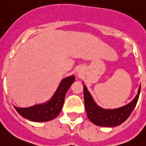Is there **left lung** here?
<instances>
[{
	"label": "left lung",
	"mask_w": 146,
	"mask_h": 146,
	"mask_svg": "<svg viewBox=\"0 0 146 146\" xmlns=\"http://www.w3.org/2000/svg\"><path fill=\"white\" fill-rule=\"evenodd\" d=\"M83 85L84 103L88 119L95 125L102 127H115L123 123L135 108L139 99L141 89L140 86L135 98L127 105L115 110H105L98 107L95 103L87 88L84 84Z\"/></svg>",
	"instance_id": "8db88e82"
}]
</instances>
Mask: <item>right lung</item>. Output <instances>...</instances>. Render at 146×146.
Listing matches in <instances>:
<instances>
[{
	"label": "right lung",
	"instance_id": "right-lung-1",
	"mask_svg": "<svg viewBox=\"0 0 146 146\" xmlns=\"http://www.w3.org/2000/svg\"><path fill=\"white\" fill-rule=\"evenodd\" d=\"M74 80V76H70L63 79L60 82L59 87L52 98L47 103L33 106L31 108H14L21 116L31 121L38 122L52 120L55 119L61 111L66 92Z\"/></svg>",
	"mask_w": 146,
	"mask_h": 146
}]
</instances>
